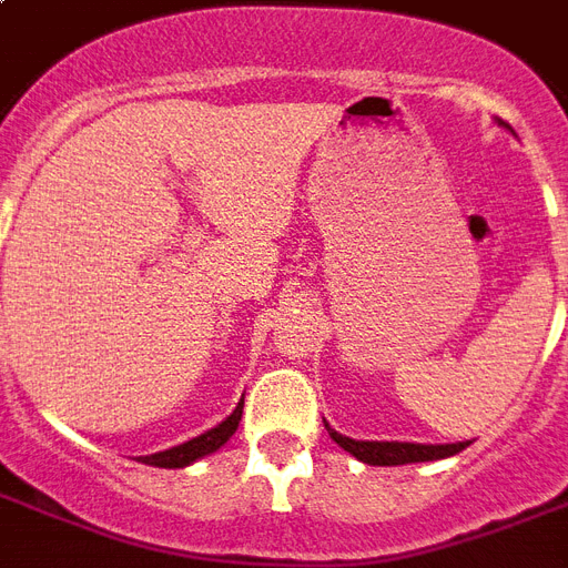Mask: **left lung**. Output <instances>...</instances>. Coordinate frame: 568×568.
<instances>
[{"mask_svg": "<svg viewBox=\"0 0 568 568\" xmlns=\"http://www.w3.org/2000/svg\"><path fill=\"white\" fill-rule=\"evenodd\" d=\"M498 126L510 129L504 120H498ZM513 135H516V132H513ZM324 427H327L329 439L336 442L338 448H345L347 454H354L359 463H368V466L433 463V459L454 457V454H459V450L471 445V442H450V445H418V442H363V439H351V436H342V433L333 430L327 422H324Z\"/></svg>", "mask_w": 568, "mask_h": 568, "instance_id": "obj_1", "label": "left lung"}]
</instances>
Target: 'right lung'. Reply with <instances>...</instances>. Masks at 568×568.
Returning <instances> with one entry per match:
<instances>
[{"mask_svg": "<svg viewBox=\"0 0 568 568\" xmlns=\"http://www.w3.org/2000/svg\"><path fill=\"white\" fill-rule=\"evenodd\" d=\"M241 409H244V397H241L239 406H235V409H232V413L226 415V418H223L217 427H212V430L200 433V436H194V439H189V442H182V445H176V448L159 450V454H150V457H138V459H141V463H146V466H155V468L191 466V463L209 457V454H214V450L223 448V445L232 439V433L239 430Z\"/></svg>", "mask_w": 568, "mask_h": 568, "instance_id": "obj_1", "label": "right lung"}]
</instances>
